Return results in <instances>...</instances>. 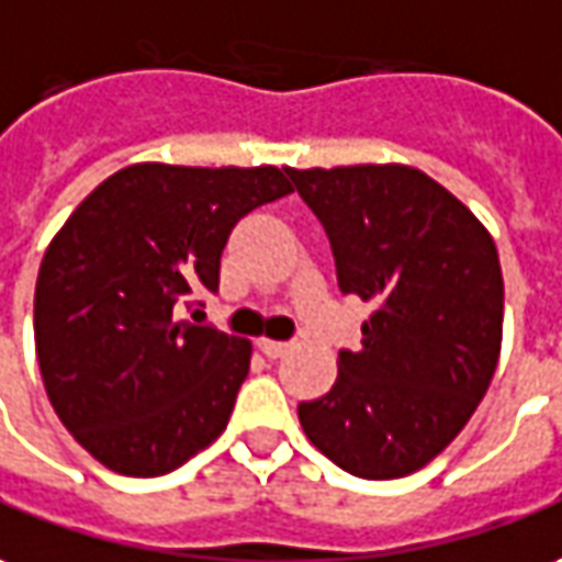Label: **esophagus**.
I'll list each match as a JSON object with an SVG mask.
<instances>
[{
	"label": "esophagus",
	"instance_id": "34e87169",
	"mask_svg": "<svg viewBox=\"0 0 562 562\" xmlns=\"http://www.w3.org/2000/svg\"><path fill=\"white\" fill-rule=\"evenodd\" d=\"M259 351L269 358V361H278V358H284L290 351V342H274V339H262L259 342Z\"/></svg>",
	"mask_w": 562,
	"mask_h": 562
}]
</instances>
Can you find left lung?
<instances>
[{
	"instance_id": "8db88e82",
	"label": "left lung",
	"mask_w": 562,
	"mask_h": 562,
	"mask_svg": "<svg viewBox=\"0 0 562 562\" xmlns=\"http://www.w3.org/2000/svg\"><path fill=\"white\" fill-rule=\"evenodd\" d=\"M284 170L327 229L342 293L376 305L300 425L355 477H406L450 447L493 382L505 321L493 235L409 165Z\"/></svg>"
}]
</instances>
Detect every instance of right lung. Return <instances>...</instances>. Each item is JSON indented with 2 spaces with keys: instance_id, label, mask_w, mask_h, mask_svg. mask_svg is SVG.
<instances>
[{
  "instance_id": "1",
  "label": "right lung",
  "mask_w": 562,
  "mask_h": 562,
  "mask_svg": "<svg viewBox=\"0 0 562 562\" xmlns=\"http://www.w3.org/2000/svg\"><path fill=\"white\" fill-rule=\"evenodd\" d=\"M290 192L274 165L140 161L106 177L54 235L33 303L38 373L100 465L158 477L226 431L254 346L177 312L216 290L232 226Z\"/></svg>"
}]
</instances>
